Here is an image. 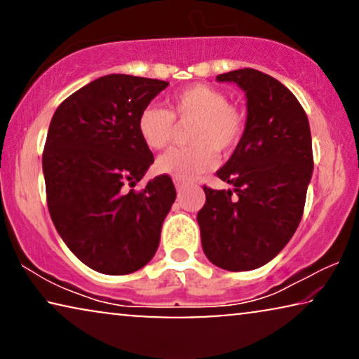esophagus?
I'll use <instances>...</instances> for the list:
<instances>
[{"instance_id": "34e87169", "label": "esophagus", "mask_w": 359, "mask_h": 359, "mask_svg": "<svg viewBox=\"0 0 359 359\" xmlns=\"http://www.w3.org/2000/svg\"><path fill=\"white\" fill-rule=\"evenodd\" d=\"M184 186H186V183H184L183 180H178V178H175V188H176V189L181 191V189L184 188Z\"/></svg>"}]
</instances>
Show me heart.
I'll return each mask as SVG.
<instances>
[{"instance_id": "obj_1", "label": "heart", "mask_w": 359, "mask_h": 359, "mask_svg": "<svg viewBox=\"0 0 359 359\" xmlns=\"http://www.w3.org/2000/svg\"><path fill=\"white\" fill-rule=\"evenodd\" d=\"M175 117L194 121L189 134V149H175L158 156L156 171L191 180L209 171L219 154H227L243 134V114L230 106L227 96L217 88L191 85L170 97V111L160 106H147L140 112L137 127L142 140L154 150L165 149L175 135Z\"/></svg>"}]
</instances>
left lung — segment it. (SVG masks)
<instances>
[{
  "instance_id": "obj_1",
  "label": "left lung",
  "mask_w": 359,
  "mask_h": 359,
  "mask_svg": "<svg viewBox=\"0 0 359 359\" xmlns=\"http://www.w3.org/2000/svg\"><path fill=\"white\" fill-rule=\"evenodd\" d=\"M215 80L245 91L247 122L215 173L233 191L204 186L201 243L215 266L250 271L271 262L301 222L313 171L311 127L296 96L266 73L243 68Z\"/></svg>"
}]
</instances>
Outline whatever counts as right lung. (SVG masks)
<instances>
[{"mask_svg": "<svg viewBox=\"0 0 359 359\" xmlns=\"http://www.w3.org/2000/svg\"><path fill=\"white\" fill-rule=\"evenodd\" d=\"M168 85L112 73L68 96L50 121L42 155L48 212L72 253L97 273H134L158 248L173 181L155 176L140 193L126 184L154 163L137 121Z\"/></svg>", "mask_w": 359, "mask_h": 359, "instance_id": "1", "label": "right lung"}]
</instances>
